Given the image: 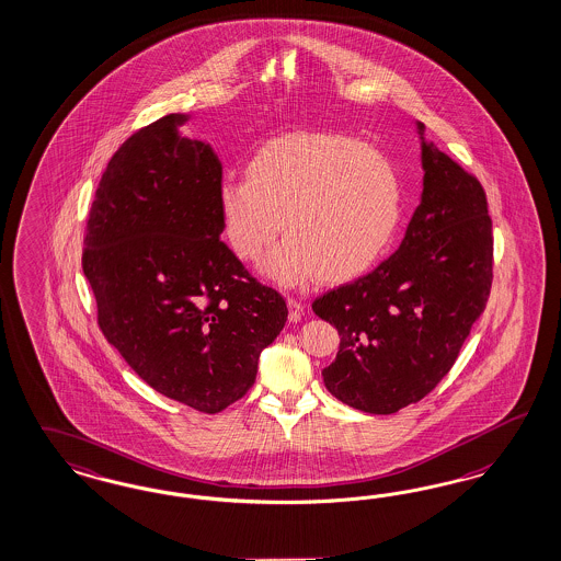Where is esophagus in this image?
Returning a JSON list of instances; mask_svg holds the SVG:
<instances>
[{"instance_id": "esophagus-1", "label": "esophagus", "mask_w": 561, "mask_h": 561, "mask_svg": "<svg viewBox=\"0 0 561 561\" xmlns=\"http://www.w3.org/2000/svg\"><path fill=\"white\" fill-rule=\"evenodd\" d=\"M288 309H290L288 319H290L291 323H296V321H300V319H302V314H305V307H302L298 300L288 298Z\"/></svg>"}]
</instances>
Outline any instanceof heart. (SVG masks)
I'll return each instance as SVG.
<instances>
[{
  "label": "heart",
  "instance_id": "b5f03b06",
  "mask_svg": "<svg viewBox=\"0 0 561 561\" xmlns=\"http://www.w3.org/2000/svg\"><path fill=\"white\" fill-rule=\"evenodd\" d=\"M402 182L379 149L333 133L273 138L252 154L247 178L228 174L217 213L233 254L254 263L282 228L263 273L284 286L321 275L348 282L370 270L402 219Z\"/></svg>",
  "mask_w": 561,
  "mask_h": 561
}]
</instances>
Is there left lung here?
I'll use <instances>...</instances> for the list:
<instances>
[{"mask_svg":"<svg viewBox=\"0 0 561 561\" xmlns=\"http://www.w3.org/2000/svg\"><path fill=\"white\" fill-rule=\"evenodd\" d=\"M421 138L423 193L400 249L375 271L312 302L335 325L340 350L323 368L344 404L393 414L423 400L454 367L493 279L483 186Z\"/></svg>","mask_w":561,"mask_h":561,"instance_id":"8db88e82","label":"left lung"}]
</instances>
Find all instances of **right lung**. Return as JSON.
Returning <instances> with one entry per match:
<instances>
[{
	"mask_svg": "<svg viewBox=\"0 0 561 561\" xmlns=\"http://www.w3.org/2000/svg\"><path fill=\"white\" fill-rule=\"evenodd\" d=\"M188 114L140 128L110 159L91 205L82 271L107 342L154 391L215 414L256 379L286 300L221 240V161L182 136Z\"/></svg>",
	"mask_w": 561,
	"mask_h": 561,
	"instance_id": "1",
	"label": "right lung"
}]
</instances>
